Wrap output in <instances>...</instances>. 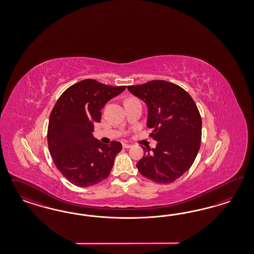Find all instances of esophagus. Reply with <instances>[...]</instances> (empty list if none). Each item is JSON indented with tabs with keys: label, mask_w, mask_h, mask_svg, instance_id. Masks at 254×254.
Here are the masks:
<instances>
[{
	"label": "esophagus",
	"mask_w": 254,
	"mask_h": 254,
	"mask_svg": "<svg viewBox=\"0 0 254 254\" xmlns=\"http://www.w3.org/2000/svg\"><path fill=\"white\" fill-rule=\"evenodd\" d=\"M132 146L131 144H128V143H123V148H126V149H128V148H130Z\"/></svg>",
	"instance_id": "34e87169"
}]
</instances>
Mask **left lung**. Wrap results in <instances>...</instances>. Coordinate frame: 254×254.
I'll return each mask as SVG.
<instances>
[{
	"mask_svg": "<svg viewBox=\"0 0 254 254\" xmlns=\"http://www.w3.org/2000/svg\"><path fill=\"white\" fill-rule=\"evenodd\" d=\"M127 89L148 106L147 127L157 141L137 163L141 175L157 184H170L191 168L199 151L202 120L192 97L181 86L164 80Z\"/></svg>",
	"mask_w": 254,
	"mask_h": 254,
	"instance_id": "8db88e82",
	"label": "left lung"
}]
</instances>
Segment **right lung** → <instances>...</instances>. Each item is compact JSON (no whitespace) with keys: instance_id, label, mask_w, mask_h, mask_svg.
<instances>
[{"instance_id":"right-lung-1","label":"right lung","mask_w":254,"mask_h":254,"mask_svg":"<svg viewBox=\"0 0 254 254\" xmlns=\"http://www.w3.org/2000/svg\"><path fill=\"white\" fill-rule=\"evenodd\" d=\"M125 89V85L85 79L69 86L56 102L48 123V149L57 169L72 185L92 186L109 176L122 144L96 139L94 124L100 123L105 103Z\"/></svg>"}]
</instances>
